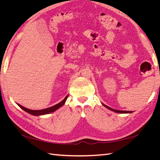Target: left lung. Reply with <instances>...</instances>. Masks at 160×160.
<instances>
[{"instance_id":"8db88e82","label":"left lung","mask_w":160,"mask_h":160,"mask_svg":"<svg viewBox=\"0 0 160 160\" xmlns=\"http://www.w3.org/2000/svg\"><path fill=\"white\" fill-rule=\"evenodd\" d=\"M102 105H104L105 108H107L108 109H110V110L113 111V112H117V113H121V114H126V113H132V111H121V110H117V109H112V108H109V107H108V106L105 105H104V104H102Z\"/></svg>"}]
</instances>
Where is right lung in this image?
<instances>
[{"label":"right lung","mask_w":160,"mask_h":160,"mask_svg":"<svg viewBox=\"0 0 160 160\" xmlns=\"http://www.w3.org/2000/svg\"><path fill=\"white\" fill-rule=\"evenodd\" d=\"M68 95L65 97L63 101H61L60 102L58 103L57 105H55L52 106L51 108H46V109H41V110H32V109H28L24 108L23 106H22L19 104H18V105L19 106V107L22 109H23L24 111H26L28 113H29L32 115H34V116H41V115H43V114H49V113H51V112H55V110H57L58 109H59V108H61L62 105H63L66 101H67V99L68 98Z\"/></svg>","instance_id":"1"}]
</instances>
